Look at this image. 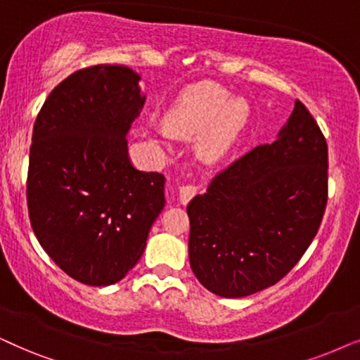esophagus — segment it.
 <instances>
[{
  "label": "esophagus",
  "instance_id": "1",
  "mask_svg": "<svg viewBox=\"0 0 360 360\" xmlns=\"http://www.w3.org/2000/svg\"><path fill=\"white\" fill-rule=\"evenodd\" d=\"M197 193V186L195 185H181L179 188V200L181 205H186Z\"/></svg>",
  "mask_w": 360,
  "mask_h": 360
}]
</instances>
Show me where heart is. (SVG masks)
<instances>
[{"instance_id": "b5f03b06", "label": "heart", "mask_w": 360, "mask_h": 360, "mask_svg": "<svg viewBox=\"0 0 360 360\" xmlns=\"http://www.w3.org/2000/svg\"><path fill=\"white\" fill-rule=\"evenodd\" d=\"M251 107L243 97H231L217 84L186 89L165 117V130L174 137L193 139L195 153L205 163L221 162L248 129Z\"/></svg>"}]
</instances>
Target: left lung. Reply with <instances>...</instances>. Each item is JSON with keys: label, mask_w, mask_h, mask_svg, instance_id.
<instances>
[{"label": "left lung", "mask_w": 360, "mask_h": 360, "mask_svg": "<svg viewBox=\"0 0 360 360\" xmlns=\"http://www.w3.org/2000/svg\"><path fill=\"white\" fill-rule=\"evenodd\" d=\"M328 203V143L296 101L273 143L218 174L186 207L191 271L221 297L250 296L294 268Z\"/></svg>", "instance_id": "1"}]
</instances>
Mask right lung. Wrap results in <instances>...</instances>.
<instances>
[{
  "instance_id": "right-lung-1",
  "label": "right lung",
  "mask_w": 360,
  "mask_h": 360,
  "mask_svg": "<svg viewBox=\"0 0 360 360\" xmlns=\"http://www.w3.org/2000/svg\"><path fill=\"white\" fill-rule=\"evenodd\" d=\"M140 76L101 64L74 72L46 99L32 129L27 212L64 273L109 286L137 264L165 207V176L129 157L127 134L146 104Z\"/></svg>"
}]
</instances>
